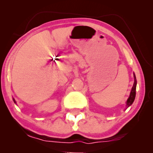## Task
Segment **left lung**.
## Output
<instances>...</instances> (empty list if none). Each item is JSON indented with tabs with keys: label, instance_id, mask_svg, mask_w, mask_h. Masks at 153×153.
I'll return each mask as SVG.
<instances>
[{
	"label": "left lung",
	"instance_id": "8db88e82",
	"mask_svg": "<svg viewBox=\"0 0 153 153\" xmlns=\"http://www.w3.org/2000/svg\"><path fill=\"white\" fill-rule=\"evenodd\" d=\"M134 85L132 86V88H131V91L130 92V95H129V97L127 100V108L129 107V106H131L132 103L134 101L135 97H136V87H137V79H136V76L134 73Z\"/></svg>",
	"mask_w": 153,
	"mask_h": 153
}]
</instances>
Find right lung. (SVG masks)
Returning a JSON list of instances; mask_svg holds the SVG:
<instances>
[{
    "instance_id": "1",
    "label": "right lung",
    "mask_w": 153,
    "mask_h": 153,
    "mask_svg": "<svg viewBox=\"0 0 153 153\" xmlns=\"http://www.w3.org/2000/svg\"><path fill=\"white\" fill-rule=\"evenodd\" d=\"M13 101H14V103H16V102H15V100H14V98H13Z\"/></svg>"
}]
</instances>
